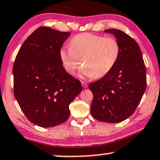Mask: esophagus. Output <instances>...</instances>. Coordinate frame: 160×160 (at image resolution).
Masks as SVG:
<instances>
[{
	"label": "esophagus",
	"mask_w": 160,
	"mask_h": 160,
	"mask_svg": "<svg viewBox=\"0 0 160 160\" xmlns=\"http://www.w3.org/2000/svg\"><path fill=\"white\" fill-rule=\"evenodd\" d=\"M81 84H82V86L83 88H86L88 87L87 83H86V82H83V81H82V82H81Z\"/></svg>",
	"instance_id": "obj_1"
}]
</instances>
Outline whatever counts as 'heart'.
I'll return each mask as SVG.
<instances>
[{"instance_id": "heart-1", "label": "heart", "mask_w": 160, "mask_h": 160, "mask_svg": "<svg viewBox=\"0 0 160 160\" xmlns=\"http://www.w3.org/2000/svg\"><path fill=\"white\" fill-rule=\"evenodd\" d=\"M120 45L111 37L83 33L74 37L70 47L59 51L62 65L69 74L75 73L81 61L80 74L87 78H101L110 72L120 55Z\"/></svg>"}]
</instances>
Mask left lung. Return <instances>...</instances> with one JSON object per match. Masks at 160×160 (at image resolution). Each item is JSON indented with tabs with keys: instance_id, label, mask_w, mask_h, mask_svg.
Masks as SVG:
<instances>
[{
	"instance_id": "1",
	"label": "left lung",
	"mask_w": 160,
	"mask_h": 160,
	"mask_svg": "<svg viewBox=\"0 0 160 160\" xmlns=\"http://www.w3.org/2000/svg\"><path fill=\"white\" fill-rule=\"evenodd\" d=\"M116 38L120 55L110 72L88 85L93 94L90 113L107 123H118L132 116L147 88L146 68L137 42L122 31H104Z\"/></svg>"
}]
</instances>
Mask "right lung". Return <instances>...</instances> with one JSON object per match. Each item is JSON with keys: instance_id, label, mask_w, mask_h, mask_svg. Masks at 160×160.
<instances>
[{"instance_id": "1", "label": "right lung", "mask_w": 160, "mask_h": 160, "mask_svg": "<svg viewBox=\"0 0 160 160\" xmlns=\"http://www.w3.org/2000/svg\"><path fill=\"white\" fill-rule=\"evenodd\" d=\"M70 35L39 27L25 40L14 62V96L28 120L41 127L65 122L69 105L82 90L80 81L64 69L59 56Z\"/></svg>"}]
</instances>
